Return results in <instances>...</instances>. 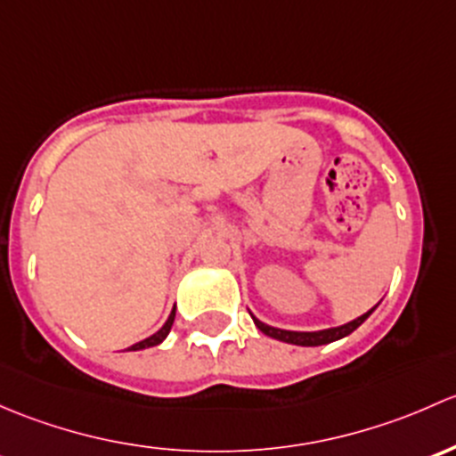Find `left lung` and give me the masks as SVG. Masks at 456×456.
Here are the masks:
<instances>
[{"label": "left lung", "instance_id": "1", "mask_svg": "<svg viewBox=\"0 0 456 456\" xmlns=\"http://www.w3.org/2000/svg\"><path fill=\"white\" fill-rule=\"evenodd\" d=\"M378 305H375V307H378ZM375 307L369 309V312L362 314V316L355 318V321L345 322V325H340V327H330V330H321V331L279 330V327L265 325V322H261L259 318L252 316V314H250V316H252V321H255V325L259 327V331L265 333V336L274 338V340L288 342V345H298V346H318V345H330V342H336V340H340V338L349 336L351 331H355L360 325H362L364 321H367L370 314L375 312Z\"/></svg>", "mask_w": 456, "mask_h": 456}]
</instances>
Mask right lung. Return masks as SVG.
<instances>
[{
  "mask_svg": "<svg viewBox=\"0 0 456 456\" xmlns=\"http://www.w3.org/2000/svg\"><path fill=\"white\" fill-rule=\"evenodd\" d=\"M173 321H175V307H173V312L168 314L167 322H164V325L159 327V330H158L156 333H153V336H149V338H144V340H140V342H135V345H131V346H129V351L149 349V346H156V345H159V342H162L164 338L168 336V331H171V327H173Z\"/></svg>",
  "mask_w": 456,
  "mask_h": 456,
  "instance_id": "1",
  "label": "right lung"
}]
</instances>
